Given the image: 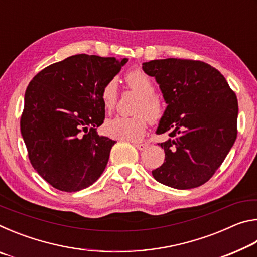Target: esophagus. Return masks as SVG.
<instances>
[{"instance_id": "obj_1", "label": "esophagus", "mask_w": 257, "mask_h": 257, "mask_svg": "<svg viewBox=\"0 0 257 257\" xmlns=\"http://www.w3.org/2000/svg\"><path fill=\"white\" fill-rule=\"evenodd\" d=\"M135 146L137 147V150H139V151H144L147 146V144H144V143H136V144H134Z\"/></svg>"}]
</instances>
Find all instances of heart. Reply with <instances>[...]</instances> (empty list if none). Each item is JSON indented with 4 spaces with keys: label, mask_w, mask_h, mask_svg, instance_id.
<instances>
[{
    "label": "heart",
    "mask_w": 257,
    "mask_h": 257,
    "mask_svg": "<svg viewBox=\"0 0 257 257\" xmlns=\"http://www.w3.org/2000/svg\"><path fill=\"white\" fill-rule=\"evenodd\" d=\"M128 86L142 95L137 103L134 116H114L104 123V132L112 138L122 141L138 142L146 133L149 118L152 121L161 119L163 113L159 98L154 96L155 86L151 78L143 70H133L125 76ZM102 102L107 110L114 107L118 98V85L115 79H111L104 85L101 93Z\"/></svg>",
    "instance_id": "1"
}]
</instances>
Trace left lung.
Masks as SVG:
<instances>
[{
    "mask_svg": "<svg viewBox=\"0 0 257 257\" xmlns=\"http://www.w3.org/2000/svg\"><path fill=\"white\" fill-rule=\"evenodd\" d=\"M168 104L156 134L165 162L152 171L160 184L196 188L214 175L237 137L238 101L219 70L202 61L163 59L143 63Z\"/></svg>",
    "mask_w": 257,
    "mask_h": 257,
    "instance_id": "1",
    "label": "left lung"
}]
</instances>
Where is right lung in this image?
I'll return each instance as SVG.
<instances>
[{
    "mask_svg": "<svg viewBox=\"0 0 257 257\" xmlns=\"http://www.w3.org/2000/svg\"><path fill=\"white\" fill-rule=\"evenodd\" d=\"M128 59L77 54L37 73L25 93L21 136L33 168L62 191H79L105 169L115 141L99 136L101 93Z\"/></svg>",
    "mask_w": 257,
    "mask_h": 257,
    "instance_id": "right-lung-1",
    "label": "right lung"
}]
</instances>
